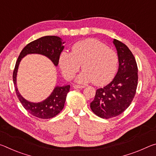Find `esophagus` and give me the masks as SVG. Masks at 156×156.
<instances>
[{"instance_id": "34e87169", "label": "esophagus", "mask_w": 156, "mask_h": 156, "mask_svg": "<svg viewBox=\"0 0 156 156\" xmlns=\"http://www.w3.org/2000/svg\"><path fill=\"white\" fill-rule=\"evenodd\" d=\"M73 87L74 89H83L84 87V85H78V84H74L73 86Z\"/></svg>"}]
</instances>
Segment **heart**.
I'll use <instances>...</instances> for the list:
<instances>
[{"mask_svg":"<svg viewBox=\"0 0 156 156\" xmlns=\"http://www.w3.org/2000/svg\"><path fill=\"white\" fill-rule=\"evenodd\" d=\"M59 64L66 78L72 79L83 65L84 71L78 76V82H94L96 85H104L114 77L118 57L113 49L99 41L89 38L76 43L72 53L63 51Z\"/></svg>","mask_w":156,"mask_h":156,"instance_id":"obj_1","label":"heart"}]
</instances>
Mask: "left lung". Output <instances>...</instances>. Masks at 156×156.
Returning <instances> with one entry per match:
<instances>
[{"instance_id":"8db88e82","label":"left lung","mask_w":156,"mask_h":156,"mask_svg":"<svg viewBox=\"0 0 156 156\" xmlns=\"http://www.w3.org/2000/svg\"><path fill=\"white\" fill-rule=\"evenodd\" d=\"M118 51L119 67L109 84L98 89L90 103L91 111L100 118L109 119L120 115L127 109L136 93L138 66L135 57L122 42L114 39Z\"/></svg>"}]
</instances>
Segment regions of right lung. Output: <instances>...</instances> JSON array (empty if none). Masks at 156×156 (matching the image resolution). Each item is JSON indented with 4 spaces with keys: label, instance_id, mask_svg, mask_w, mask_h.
Wrapping results in <instances>:
<instances>
[{
    "label": "right lung",
    "instance_id": "right-lung-1",
    "mask_svg": "<svg viewBox=\"0 0 156 156\" xmlns=\"http://www.w3.org/2000/svg\"><path fill=\"white\" fill-rule=\"evenodd\" d=\"M61 39L55 36H46L31 42L21 51L13 72V81L16 96L23 107L35 117L41 119H49L61 112L64 107L66 97L69 91L70 85L56 87L54 91L44 101L34 103L26 100L21 96L16 87V75L18 65L21 59L29 54H39L44 55L57 66L58 64L60 55L64 49Z\"/></svg>",
    "mask_w": 156,
    "mask_h": 156
}]
</instances>
